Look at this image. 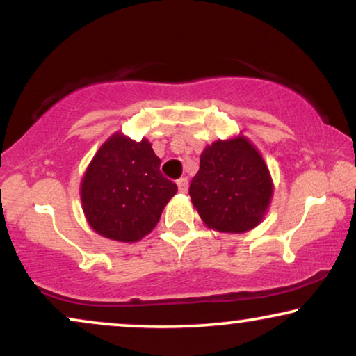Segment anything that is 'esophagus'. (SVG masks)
I'll use <instances>...</instances> for the list:
<instances>
[{"label":"esophagus","mask_w":356,"mask_h":356,"mask_svg":"<svg viewBox=\"0 0 356 356\" xmlns=\"http://www.w3.org/2000/svg\"><path fill=\"white\" fill-rule=\"evenodd\" d=\"M177 184H178V191L179 193H186L188 191V179L186 178H179Z\"/></svg>","instance_id":"34e87169"}]
</instances>
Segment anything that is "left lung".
Listing matches in <instances>:
<instances>
[{"instance_id":"8db88e82","label":"left lung","mask_w":356,"mask_h":356,"mask_svg":"<svg viewBox=\"0 0 356 356\" xmlns=\"http://www.w3.org/2000/svg\"><path fill=\"white\" fill-rule=\"evenodd\" d=\"M189 196L209 230L236 235L264 220L274 181L262 154L240 133L204 147Z\"/></svg>"}]
</instances>
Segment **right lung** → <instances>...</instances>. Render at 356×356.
<instances>
[{"mask_svg": "<svg viewBox=\"0 0 356 356\" xmlns=\"http://www.w3.org/2000/svg\"><path fill=\"white\" fill-rule=\"evenodd\" d=\"M177 184L160 173V159L147 139L116 131L100 145L81 179V202L97 235L120 243L147 236Z\"/></svg>", "mask_w": 356, "mask_h": 356, "instance_id": "1", "label": "right lung"}]
</instances>
